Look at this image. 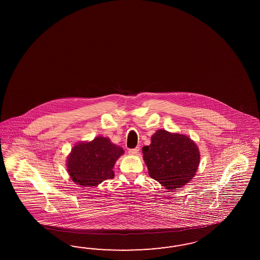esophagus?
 Instances as JSON below:
<instances>
[{
	"instance_id": "esophagus-1",
	"label": "esophagus",
	"mask_w": 260,
	"mask_h": 260,
	"mask_svg": "<svg viewBox=\"0 0 260 260\" xmlns=\"http://www.w3.org/2000/svg\"><path fill=\"white\" fill-rule=\"evenodd\" d=\"M128 153L131 155H137L139 153V148H135V149H131L128 150Z\"/></svg>"
}]
</instances>
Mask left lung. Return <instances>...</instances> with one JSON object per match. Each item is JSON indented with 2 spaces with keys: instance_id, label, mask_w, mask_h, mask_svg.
I'll use <instances>...</instances> for the list:
<instances>
[{
  "instance_id": "obj_1",
  "label": "left lung",
  "mask_w": 260,
  "mask_h": 260,
  "mask_svg": "<svg viewBox=\"0 0 260 260\" xmlns=\"http://www.w3.org/2000/svg\"><path fill=\"white\" fill-rule=\"evenodd\" d=\"M143 158L149 174L166 189L181 188L196 175L200 152L187 135L159 129L151 143L143 147Z\"/></svg>"
}]
</instances>
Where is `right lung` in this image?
Instances as JSON below:
<instances>
[{"label": "right lung", "instance_id": "add662e5", "mask_svg": "<svg viewBox=\"0 0 260 260\" xmlns=\"http://www.w3.org/2000/svg\"><path fill=\"white\" fill-rule=\"evenodd\" d=\"M124 150L109 138L98 136L92 141L76 144L67 159L72 181L82 187H94L114 177L112 171Z\"/></svg>", "mask_w": 260, "mask_h": 260}]
</instances>
